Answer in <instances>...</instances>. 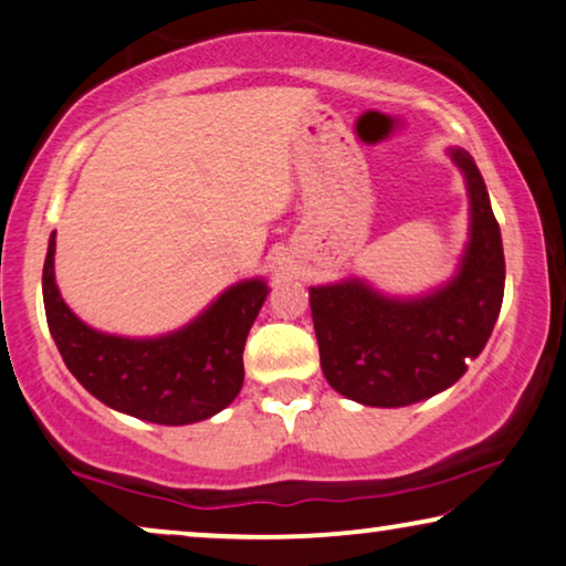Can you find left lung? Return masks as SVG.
<instances>
[{
  "instance_id": "left-lung-1",
  "label": "left lung",
  "mask_w": 566,
  "mask_h": 566,
  "mask_svg": "<svg viewBox=\"0 0 566 566\" xmlns=\"http://www.w3.org/2000/svg\"><path fill=\"white\" fill-rule=\"evenodd\" d=\"M471 200L459 275L417 301L378 296L360 281L308 291L324 378L368 407H407L448 389L484 350L505 293L500 223L474 159L455 149Z\"/></svg>"
}]
</instances>
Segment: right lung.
Listing matches in <instances>:
<instances>
[{
	"label": "right lung",
	"instance_id": "1",
	"mask_svg": "<svg viewBox=\"0 0 566 566\" xmlns=\"http://www.w3.org/2000/svg\"><path fill=\"white\" fill-rule=\"evenodd\" d=\"M56 234L43 262V304L53 343L76 381L103 405L157 424H190L229 407L244 381V343L268 285L244 281L172 335L128 339L76 319L53 277Z\"/></svg>",
	"mask_w": 566,
	"mask_h": 566
}]
</instances>
